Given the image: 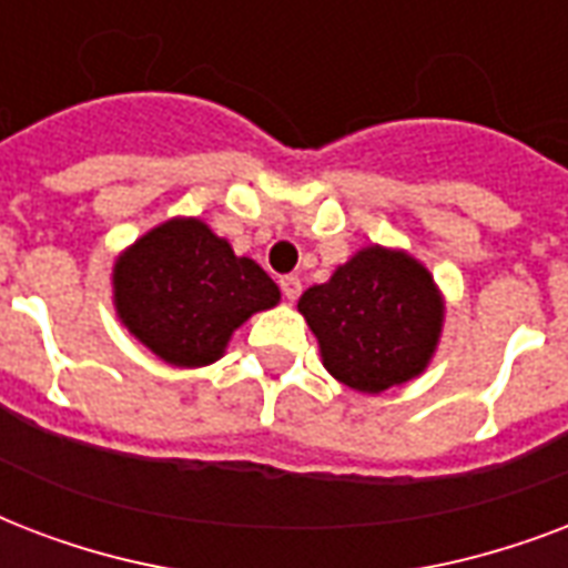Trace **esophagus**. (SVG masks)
Returning a JSON list of instances; mask_svg holds the SVG:
<instances>
[{
	"instance_id": "esophagus-1",
	"label": "esophagus",
	"mask_w": 568,
	"mask_h": 568,
	"mask_svg": "<svg viewBox=\"0 0 568 568\" xmlns=\"http://www.w3.org/2000/svg\"><path fill=\"white\" fill-rule=\"evenodd\" d=\"M281 293H284L287 302H296L298 293H302V281H298V275H284V278H281Z\"/></svg>"
}]
</instances>
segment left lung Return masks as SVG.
Segmentation results:
<instances>
[{"instance_id": "obj_1", "label": "left lung", "mask_w": 568, "mask_h": 568, "mask_svg": "<svg viewBox=\"0 0 568 568\" xmlns=\"http://www.w3.org/2000/svg\"><path fill=\"white\" fill-rule=\"evenodd\" d=\"M298 311L325 371L362 394L403 385L426 371L444 325V298L424 263L367 245L325 284L307 287Z\"/></svg>"}]
</instances>
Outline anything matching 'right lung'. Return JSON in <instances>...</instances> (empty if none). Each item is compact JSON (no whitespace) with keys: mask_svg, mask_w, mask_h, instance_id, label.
Here are the masks:
<instances>
[{"mask_svg":"<svg viewBox=\"0 0 568 568\" xmlns=\"http://www.w3.org/2000/svg\"><path fill=\"white\" fill-rule=\"evenodd\" d=\"M112 287L121 323L174 367L219 362L231 334L281 298L278 284L201 219H169L139 236L115 261Z\"/></svg>","mask_w":568,"mask_h":568,"instance_id":"right-lung-1","label":"right lung"}]
</instances>
